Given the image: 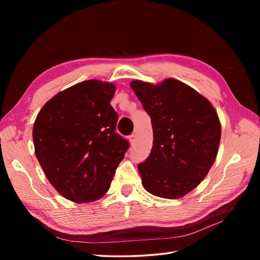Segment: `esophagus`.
Segmentation results:
<instances>
[{"label":"esophagus","mask_w":260,"mask_h":260,"mask_svg":"<svg viewBox=\"0 0 260 260\" xmlns=\"http://www.w3.org/2000/svg\"><path fill=\"white\" fill-rule=\"evenodd\" d=\"M136 140H137V135H136V133H132V135H130V136H129V141H130V143H135V142H136Z\"/></svg>","instance_id":"esophagus-1"}]
</instances>
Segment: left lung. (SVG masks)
I'll list each match as a JSON object with an SVG mask.
<instances>
[{
  "label": "left lung",
  "instance_id": "left-lung-1",
  "mask_svg": "<svg viewBox=\"0 0 260 260\" xmlns=\"http://www.w3.org/2000/svg\"><path fill=\"white\" fill-rule=\"evenodd\" d=\"M130 86L153 127L151 154L138 165L142 184L158 198H182L216 160L221 138L216 109L190 85L172 78L158 84L133 80Z\"/></svg>",
  "mask_w": 260,
  "mask_h": 260
}]
</instances>
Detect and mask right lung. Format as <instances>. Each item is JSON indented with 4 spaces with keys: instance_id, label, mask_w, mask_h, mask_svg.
Segmentation results:
<instances>
[{
    "instance_id": "1",
    "label": "right lung",
    "mask_w": 260,
    "mask_h": 260,
    "mask_svg": "<svg viewBox=\"0 0 260 260\" xmlns=\"http://www.w3.org/2000/svg\"><path fill=\"white\" fill-rule=\"evenodd\" d=\"M115 91L111 82L77 83L46 102L36 118L37 158L55 190L69 201L101 199L129 147L115 132Z\"/></svg>"
}]
</instances>
